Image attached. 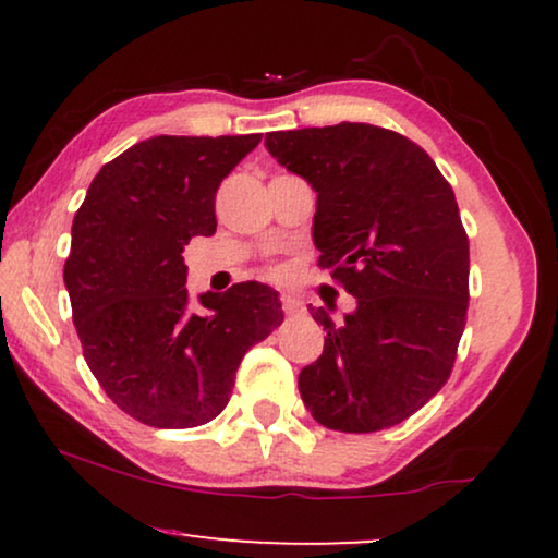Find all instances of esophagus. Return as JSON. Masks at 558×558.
I'll return each instance as SVG.
<instances>
[{"instance_id": "esophagus-1", "label": "esophagus", "mask_w": 558, "mask_h": 558, "mask_svg": "<svg viewBox=\"0 0 558 558\" xmlns=\"http://www.w3.org/2000/svg\"><path fill=\"white\" fill-rule=\"evenodd\" d=\"M281 310H284V315L294 317L302 312V302L294 300V296H281Z\"/></svg>"}]
</instances>
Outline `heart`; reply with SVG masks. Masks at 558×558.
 <instances>
[{
	"label": "heart",
	"mask_w": 558,
	"mask_h": 558,
	"mask_svg": "<svg viewBox=\"0 0 558 558\" xmlns=\"http://www.w3.org/2000/svg\"><path fill=\"white\" fill-rule=\"evenodd\" d=\"M274 274H281V271H274Z\"/></svg>",
	"instance_id": "1"
}]
</instances>
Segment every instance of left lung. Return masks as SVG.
<instances>
[{"label": "left lung", "mask_w": 558, "mask_h": 558, "mask_svg": "<svg viewBox=\"0 0 558 558\" xmlns=\"http://www.w3.org/2000/svg\"><path fill=\"white\" fill-rule=\"evenodd\" d=\"M266 149L317 193L319 266L357 300L300 373L304 407L335 432L368 434L416 414L454 368L468 323L470 241L454 193L399 132L342 121L266 134Z\"/></svg>", "instance_id": "obj_1"}]
</instances>
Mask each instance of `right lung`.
<instances>
[{
    "label": "right lung",
    "instance_id": "right-lung-1",
    "mask_svg": "<svg viewBox=\"0 0 558 558\" xmlns=\"http://www.w3.org/2000/svg\"><path fill=\"white\" fill-rule=\"evenodd\" d=\"M262 134L151 136L101 167L73 218L65 287L83 357L136 422L187 429L231 399L246 350L281 325L279 294L241 281L187 302L182 248L216 233V193Z\"/></svg>",
    "mask_w": 558,
    "mask_h": 558
}]
</instances>
